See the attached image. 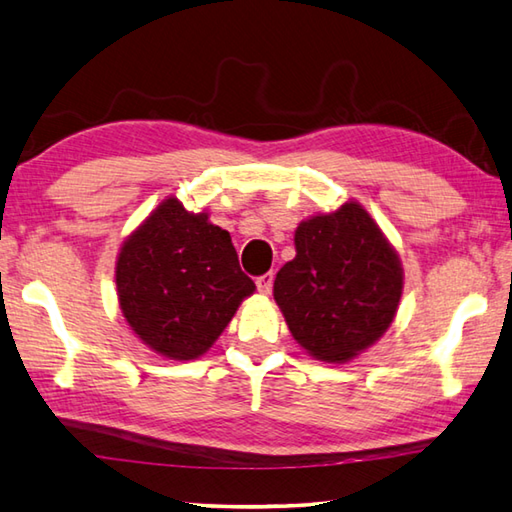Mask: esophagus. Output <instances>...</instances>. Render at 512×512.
I'll list each match as a JSON object with an SVG mask.
<instances>
[{
    "label": "esophagus",
    "mask_w": 512,
    "mask_h": 512,
    "mask_svg": "<svg viewBox=\"0 0 512 512\" xmlns=\"http://www.w3.org/2000/svg\"><path fill=\"white\" fill-rule=\"evenodd\" d=\"M272 285H274V274L272 272H265L263 276L256 278V287H258L260 294L272 292Z\"/></svg>",
    "instance_id": "34e87169"
}]
</instances>
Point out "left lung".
<instances>
[{"label":"left lung","mask_w":512,"mask_h":512,"mask_svg":"<svg viewBox=\"0 0 512 512\" xmlns=\"http://www.w3.org/2000/svg\"><path fill=\"white\" fill-rule=\"evenodd\" d=\"M294 243L296 258L274 281L289 332L316 359H352L397 314L403 289L399 256L356 202L305 220Z\"/></svg>","instance_id":"1"}]
</instances>
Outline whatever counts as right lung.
<instances>
[{"instance_id": "1", "label": "right lung", "mask_w": 512, "mask_h": 512, "mask_svg": "<svg viewBox=\"0 0 512 512\" xmlns=\"http://www.w3.org/2000/svg\"><path fill=\"white\" fill-rule=\"evenodd\" d=\"M122 314L151 350L176 361L205 354L256 289L229 231L169 198L122 245Z\"/></svg>"}]
</instances>
